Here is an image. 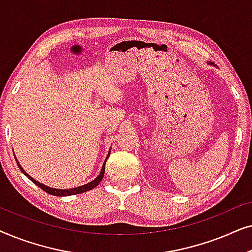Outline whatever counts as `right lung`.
<instances>
[{
  "label": "right lung",
  "instance_id": "obj_1",
  "mask_svg": "<svg viewBox=\"0 0 252 252\" xmlns=\"http://www.w3.org/2000/svg\"><path fill=\"white\" fill-rule=\"evenodd\" d=\"M109 155H110V153H109ZM109 155H108V157H109ZM108 157H106V159H108ZM106 159H105V161H106ZM17 164H18L20 171H22L23 173L25 174L26 177L29 178L31 181L34 182V184H35L36 186H39V187H40L41 189H42V190H44V191L48 192V194H50V195H54V196H70V195H77V194H81V192H86V191H88V190H92L93 188H95L96 186H97V185L99 184V182H101L103 177H104V172H105V163H104V164H103V167H102V170H101V173H99L98 177L96 178L95 180H93L92 182H89V184H86V185H84V186H80V187L72 188V189H56V188L47 187V186L40 184L39 181L34 180V179H33L32 177H30V175L27 174L25 171L23 170L22 166H20L18 161H17Z\"/></svg>",
  "mask_w": 252,
  "mask_h": 252
}]
</instances>
